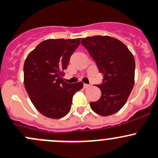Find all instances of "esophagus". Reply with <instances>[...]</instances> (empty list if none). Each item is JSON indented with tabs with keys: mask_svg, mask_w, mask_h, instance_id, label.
I'll return each instance as SVG.
<instances>
[{
	"mask_svg": "<svg viewBox=\"0 0 158 158\" xmlns=\"http://www.w3.org/2000/svg\"><path fill=\"white\" fill-rule=\"evenodd\" d=\"M89 87H90V85H89V84H84V89L88 88Z\"/></svg>",
	"mask_w": 158,
	"mask_h": 158,
	"instance_id": "esophagus-1",
	"label": "esophagus"
}]
</instances>
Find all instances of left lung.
<instances>
[{
  "instance_id": "8db88e82",
  "label": "left lung",
  "mask_w": 158,
  "mask_h": 158,
  "mask_svg": "<svg viewBox=\"0 0 158 158\" xmlns=\"http://www.w3.org/2000/svg\"><path fill=\"white\" fill-rule=\"evenodd\" d=\"M104 75L98 101L90 102L92 110L101 116L119 111L126 104L134 84L135 61L132 53L124 43L114 37L97 35L81 39Z\"/></svg>"
}]
</instances>
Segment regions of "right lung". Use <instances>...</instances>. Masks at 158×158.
Masks as SVG:
<instances>
[{"label": "right lung", "mask_w": 158, "mask_h": 158, "mask_svg": "<svg viewBox=\"0 0 158 158\" xmlns=\"http://www.w3.org/2000/svg\"><path fill=\"white\" fill-rule=\"evenodd\" d=\"M81 38L48 39L27 55L24 64V87L31 102L44 116L60 119L69 113L72 98L82 82L68 84L60 76Z\"/></svg>", "instance_id": "obj_1"}]
</instances>
